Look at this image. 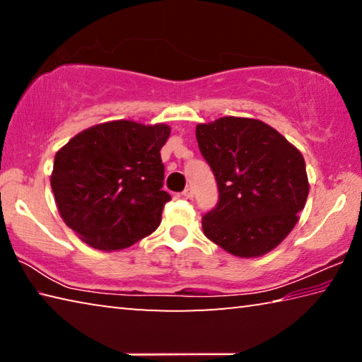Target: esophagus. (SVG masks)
Instances as JSON below:
<instances>
[{
    "instance_id": "34e87169",
    "label": "esophagus",
    "mask_w": 362,
    "mask_h": 362,
    "mask_svg": "<svg viewBox=\"0 0 362 362\" xmlns=\"http://www.w3.org/2000/svg\"><path fill=\"white\" fill-rule=\"evenodd\" d=\"M182 196H183V198H187V199H192L193 198V189L192 188H185V189H183Z\"/></svg>"
}]
</instances>
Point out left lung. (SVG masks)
Here are the masks:
<instances>
[{"instance_id":"obj_1","label":"left lung","mask_w":362,"mask_h":362,"mask_svg":"<svg viewBox=\"0 0 362 362\" xmlns=\"http://www.w3.org/2000/svg\"><path fill=\"white\" fill-rule=\"evenodd\" d=\"M196 140L218 185V204L203 217L204 235L241 259L278 247L308 198L302 153L267 122L240 116L201 122Z\"/></svg>"}]
</instances>
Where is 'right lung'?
Wrapping results in <instances>:
<instances>
[{"mask_svg":"<svg viewBox=\"0 0 362 362\" xmlns=\"http://www.w3.org/2000/svg\"><path fill=\"white\" fill-rule=\"evenodd\" d=\"M170 126L100 122L56 153L51 188L60 217L88 246L112 252L151 235L164 204L161 148Z\"/></svg>","mask_w":362,"mask_h":362,"instance_id":"add662e5","label":"right lung"}]
</instances>
